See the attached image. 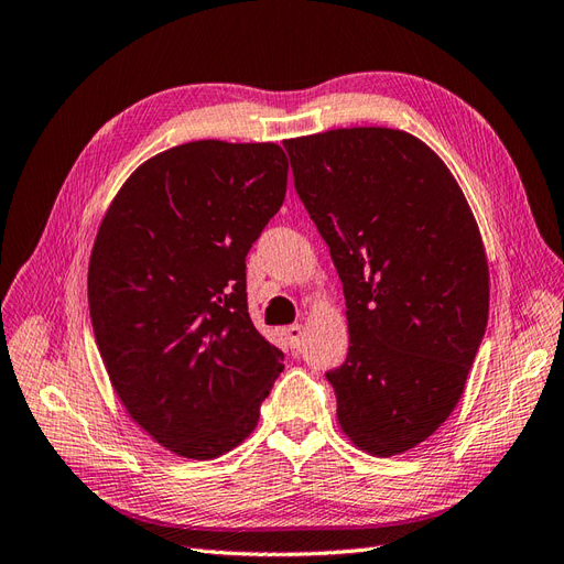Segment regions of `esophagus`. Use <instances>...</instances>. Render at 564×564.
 <instances>
[{
    "instance_id": "1",
    "label": "esophagus",
    "mask_w": 564,
    "mask_h": 564,
    "mask_svg": "<svg viewBox=\"0 0 564 564\" xmlns=\"http://www.w3.org/2000/svg\"><path fill=\"white\" fill-rule=\"evenodd\" d=\"M302 334H305V330H302V326H300V324H293V326H285V328H283V336H285L288 345H291L293 350H295V348H300Z\"/></svg>"
}]
</instances>
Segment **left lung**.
I'll return each mask as SVG.
<instances>
[{"label":"left lung","instance_id":"left-lung-1","mask_svg":"<svg viewBox=\"0 0 564 564\" xmlns=\"http://www.w3.org/2000/svg\"><path fill=\"white\" fill-rule=\"evenodd\" d=\"M283 148L348 307V357L326 371L338 424L359 451L400 455L451 416L484 340L479 226L441 156L405 131L338 128Z\"/></svg>","mask_w":564,"mask_h":564}]
</instances>
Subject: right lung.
<instances>
[{
	"label": "right lung",
	"mask_w": 564,
	"mask_h": 564,
	"mask_svg": "<svg viewBox=\"0 0 564 564\" xmlns=\"http://www.w3.org/2000/svg\"><path fill=\"white\" fill-rule=\"evenodd\" d=\"M285 183L279 144L185 142L138 166L97 230L88 302L99 355L131 420L181 457L240 445L283 371L248 314L245 257Z\"/></svg>",
	"instance_id": "add662e5"
}]
</instances>
